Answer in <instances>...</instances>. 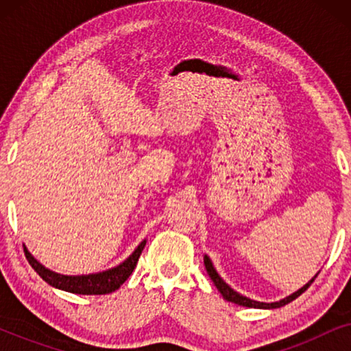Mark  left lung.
Returning a JSON list of instances; mask_svg holds the SVG:
<instances>
[{
	"mask_svg": "<svg viewBox=\"0 0 351 351\" xmlns=\"http://www.w3.org/2000/svg\"><path fill=\"white\" fill-rule=\"evenodd\" d=\"M204 265H206V270H208V275L210 276V280L214 281V285L217 289L220 291V294L223 295V299H227L228 302H233V304H238V305H243V306H251V308H280V306L289 304V302L295 300L297 297H299L300 294H304V292L308 289V287L311 286V282L315 281V278L318 276L316 275L313 280L306 282V285L302 287V289H299L297 292H294V294L286 297V299H282L280 302H273V304H263V302H256V300H251L247 299V297H244L241 294H238L237 291H233L232 287H230L227 282H225L222 278L219 276V273L215 271V268L213 265V262H210V258L208 256H204Z\"/></svg>",
	"mask_w": 351,
	"mask_h": 351,
	"instance_id": "left-lung-1",
	"label": "left lung"
}]
</instances>
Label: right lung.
Instances as JSON below:
<instances>
[{
	"instance_id": "1",
	"label": "right lung",
	"mask_w": 351,
	"mask_h": 351,
	"mask_svg": "<svg viewBox=\"0 0 351 351\" xmlns=\"http://www.w3.org/2000/svg\"><path fill=\"white\" fill-rule=\"evenodd\" d=\"M143 247H145V241L138 244V247L132 252V256L126 258L121 265H118L117 268H112V270L97 273V275H86V276L59 275V273H54L43 267L25 247H23V252H25L27 261L33 267V270H35L38 275L47 282V285L54 286L57 289L73 292V294L104 295V294H110V292L117 291L118 287L121 286L129 276H131V273L137 265L138 257H141Z\"/></svg>"
}]
</instances>
